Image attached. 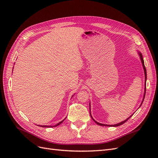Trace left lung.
<instances>
[{
    "label": "left lung",
    "mask_w": 158,
    "mask_h": 158,
    "mask_svg": "<svg viewBox=\"0 0 158 158\" xmlns=\"http://www.w3.org/2000/svg\"><path fill=\"white\" fill-rule=\"evenodd\" d=\"M138 54H139V55H140V60H141V62H142V66H143V69H144V74H145V88H144V98H143V99H142V103H141V105H140V106H142V103H143V102H144V98H145V95H146V79H147V74H146V67H145V66H144V59H143V57H142V54H141V52H138ZM89 113H90V116H91V117H92V118L94 120V121L96 123V124H98V125H100V126H106V127H118V126H120V125H122L123 124H124L125 123V122H127L129 118H130L132 116V114L131 116H130L129 117H128L126 120H125V121H122V122H121V123H118V124H115V125H105V124H102V123H98L97 121H95L94 119L93 118V117H92V114H91V113H90V103H89Z\"/></svg>",
    "instance_id": "1"
}]
</instances>
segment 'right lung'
<instances>
[{"instance_id": "right-lung-1", "label": "right lung", "mask_w": 158, "mask_h": 158, "mask_svg": "<svg viewBox=\"0 0 158 158\" xmlns=\"http://www.w3.org/2000/svg\"><path fill=\"white\" fill-rule=\"evenodd\" d=\"M14 68V67H13ZM64 118V119H65ZM64 120H63L62 121H60V123H57L56 125H54V126H49V125H39V126H40V127H45V128H47V127H56V126H59L60 124H61L62 123H63V121H64Z\"/></svg>"}]
</instances>
